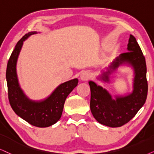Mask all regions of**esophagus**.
Returning a JSON list of instances; mask_svg holds the SVG:
<instances>
[{"label": "esophagus", "instance_id": "obj_1", "mask_svg": "<svg viewBox=\"0 0 154 154\" xmlns=\"http://www.w3.org/2000/svg\"><path fill=\"white\" fill-rule=\"evenodd\" d=\"M89 78H90V74L89 73V72L85 71L82 72L80 75V79L82 81H87Z\"/></svg>", "mask_w": 154, "mask_h": 154}]
</instances>
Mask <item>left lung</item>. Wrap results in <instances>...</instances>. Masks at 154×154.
<instances>
[{
    "label": "left lung",
    "mask_w": 154,
    "mask_h": 154,
    "mask_svg": "<svg viewBox=\"0 0 154 154\" xmlns=\"http://www.w3.org/2000/svg\"><path fill=\"white\" fill-rule=\"evenodd\" d=\"M127 52L120 54L111 65L97 77L104 83H112L118 68L122 66L133 70L132 91L113 98L109 91L89 81L90 109L99 123L109 127H119L129 122L144 104L147 97L146 65L145 57L136 38L130 35Z\"/></svg>",
    "instance_id": "1"
}]
</instances>
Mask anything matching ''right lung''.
Returning a JSON list of instances; mask_svg holds the SVG:
<instances>
[{"instance_id":"obj_1","label":"right lung","mask_w":154,"mask_h":154,"mask_svg":"<svg viewBox=\"0 0 154 154\" xmlns=\"http://www.w3.org/2000/svg\"><path fill=\"white\" fill-rule=\"evenodd\" d=\"M35 31L25 34L17 42L8 60L6 69V81L10 104L17 116L31 125L44 128L58 122L63 114L64 104L69 93L77 87L78 79L60 84L46 98L32 100L25 94L19 83L17 74V62L23 42Z\"/></svg>"}]
</instances>
